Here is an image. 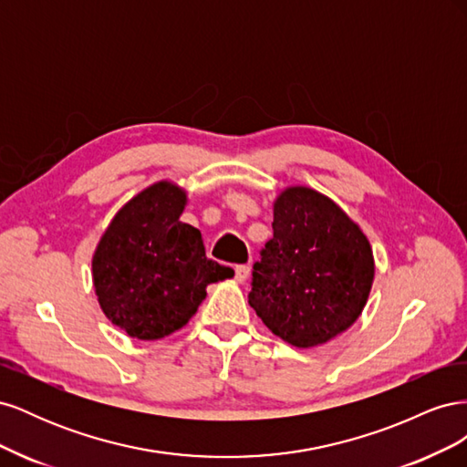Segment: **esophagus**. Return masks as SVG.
<instances>
[{
	"label": "esophagus",
	"instance_id": "1",
	"mask_svg": "<svg viewBox=\"0 0 467 467\" xmlns=\"http://www.w3.org/2000/svg\"><path fill=\"white\" fill-rule=\"evenodd\" d=\"M249 278V266L247 265H239V266H235V280L237 282H244Z\"/></svg>",
	"mask_w": 467,
	"mask_h": 467
}]
</instances>
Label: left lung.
I'll list each match as a JSON object with an SVG mask.
<instances>
[{
  "mask_svg": "<svg viewBox=\"0 0 467 467\" xmlns=\"http://www.w3.org/2000/svg\"><path fill=\"white\" fill-rule=\"evenodd\" d=\"M273 214V237L253 266L249 306L292 347L329 343L368 302V237L329 196L302 185L282 191Z\"/></svg>",
  "mask_w": 467,
  "mask_h": 467,
  "instance_id": "obj_1",
  "label": "left lung"
}]
</instances>
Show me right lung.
Wrapping results in <instances>:
<instances>
[{
  "instance_id": "1",
  "label": "right lung",
  "mask_w": 467,
  "mask_h": 467,
  "mask_svg": "<svg viewBox=\"0 0 467 467\" xmlns=\"http://www.w3.org/2000/svg\"><path fill=\"white\" fill-rule=\"evenodd\" d=\"M187 191L158 181L126 202L97 244L93 286L107 319L140 341L185 327L212 282L234 271L206 257L201 232L181 222Z\"/></svg>"
}]
</instances>
